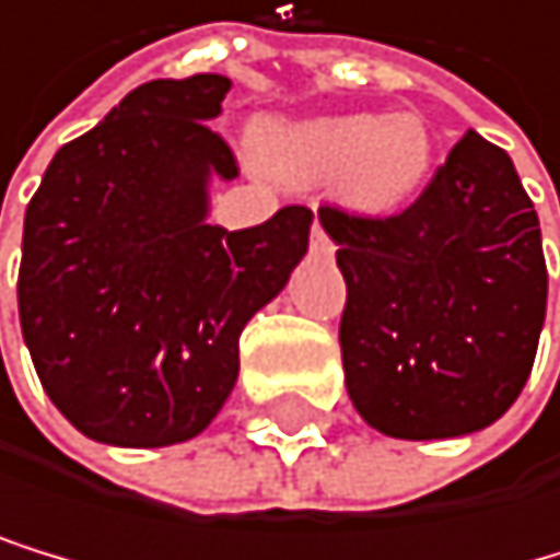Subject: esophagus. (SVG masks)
Returning a JSON list of instances; mask_svg holds the SVG:
<instances>
[{
  "label": "esophagus",
  "mask_w": 560,
  "mask_h": 560,
  "mask_svg": "<svg viewBox=\"0 0 560 560\" xmlns=\"http://www.w3.org/2000/svg\"><path fill=\"white\" fill-rule=\"evenodd\" d=\"M312 253H315L318 259H328V256L336 253V245H332V238L325 235V228H322V224L312 228Z\"/></svg>",
  "instance_id": "1"
}]
</instances>
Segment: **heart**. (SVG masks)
<instances>
[{
    "label": "heart",
    "mask_w": 560,
    "mask_h": 560,
    "mask_svg": "<svg viewBox=\"0 0 560 560\" xmlns=\"http://www.w3.org/2000/svg\"><path fill=\"white\" fill-rule=\"evenodd\" d=\"M259 152L287 183H332L349 207L387 214L416 200L433 176L436 135L419 114H332L266 127Z\"/></svg>",
    "instance_id": "b5f03b06"
}]
</instances>
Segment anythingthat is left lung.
<instances>
[{
	"instance_id": "obj_1",
	"label": "left lung",
	"mask_w": 560,
	"mask_h": 560,
	"mask_svg": "<svg viewBox=\"0 0 560 560\" xmlns=\"http://www.w3.org/2000/svg\"><path fill=\"white\" fill-rule=\"evenodd\" d=\"M346 280V392L395 440L492 425L523 392L547 312L540 221L502 148L467 131L395 218L322 207Z\"/></svg>"
}]
</instances>
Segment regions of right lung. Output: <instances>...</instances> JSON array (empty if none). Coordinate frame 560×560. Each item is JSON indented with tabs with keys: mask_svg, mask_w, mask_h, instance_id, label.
<instances>
[{
	"mask_svg": "<svg viewBox=\"0 0 560 560\" xmlns=\"http://www.w3.org/2000/svg\"><path fill=\"white\" fill-rule=\"evenodd\" d=\"M224 75L155 79L51 159L23 218L20 325L47 398L82 436L173 446L238 381V336L307 253L312 211L207 224L238 165L214 135Z\"/></svg>",
	"mask_w": 560,
	"mask_h": 560,
	"instance_id": "right-lung-1",
	"label": "right lung"
}]
</instances>
